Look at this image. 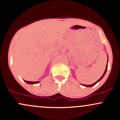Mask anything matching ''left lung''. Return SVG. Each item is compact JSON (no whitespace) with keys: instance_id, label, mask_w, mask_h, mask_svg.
Wrapping results in <instances>:
<instances>
[{"instance_id":"1","label":"left lung","mask_w":120,"mask_h":120,"mask_svg":"<svg viewBox=\"0 0 120 120\" xmlns=\"http://www.w3.org/2000/svg\"><path fill=\"white\" fill-rule=\"evenodd\" d=\"M107 67H108V61H107V66H106V68H105V71H104V73H103V75H102V76L100 78V79H98V80L97 81H96V82H95L94 83L92 84V85H83V86H86V87H92V86H94L95 85H96V84L98 82H99V81H100V80H101V79H102L103 77H104V75H105V73H106V71H107Z\"/></svg>"}]
</instances>
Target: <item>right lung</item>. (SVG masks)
Wrapping results in <instances>:
<instances>
[{
    "label": "right lung",
    "mask_w": 120,
    "mask_h": 120,
    "mask_svg": "<svg viewBox=\"0 0 120 120\" xmlns=\"http://www.w3.org/2000/svg\"><path fill=\"white\" fill-rule=\"evenodd\" d=\"M24 81L26 82V83H29V84H35V83H38V82H39V81H37V82H31V81H25V80H24Z\"/></svg>",
    "instance_id": "right-lung-1"
}]
</instances>
